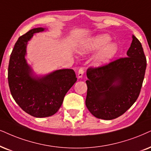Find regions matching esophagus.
Returning a JSON list of instances; mask_svg holds the SVG:
<instances>
[{"label":"esophagus","mask_w":151,"mask_h":151,"mask_svg":"<svg viewBox=\"0 0 151 151\" xmlns=\"http://www.w3.org/2000/svg\"><path fill=\"white\" fill-rule=\"evenodd\" d=\"M83 72H84V70H83V69L82 68H79V71H78V78L79 79H80V78H82V77H83Z\"/></svg>","instance_id":"34e87169"}]
</instances>
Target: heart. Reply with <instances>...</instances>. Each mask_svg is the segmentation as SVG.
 <instances>
[{"instance_id":"obj_1","label":"heart","mask_w":151,"mask_h":151,"mask_svg":"<svg viewBox=\"0 0 151 151\" xmlns=\"http://www.w3.org/2000/svg\"><path fill=\"white\" fill-rule=\"evenodd\" d=\"M111 38L107 34H100L83 42L79 46L81 53H88L101 49L95 55L93 65L100 67L109 63L118 52V46L115 43H109Z\"/></svg>"}]
</instances>
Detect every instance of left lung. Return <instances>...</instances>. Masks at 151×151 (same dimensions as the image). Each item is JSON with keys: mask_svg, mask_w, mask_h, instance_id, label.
Segmentation results:
<instances>
[{"mask_svg": "<svg viewBox=\"0 0 151 151\" xmlns=\"http://www.w3.org/2000/svg\"><path fill=\"white\" fill-rule=\"evenodd\" d=\"M146 68L142 44L132 35L127 57L87 70L86 105L89 111L104 120L123 115L138 98Z\"/></svg>", "mask_w": 151, "mask_h": 151, "instance_id": "1", "label": "left lung"}]
</instances>
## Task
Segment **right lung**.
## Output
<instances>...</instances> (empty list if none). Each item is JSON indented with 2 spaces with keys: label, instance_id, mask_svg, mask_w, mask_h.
Here are the masks:
<instances>
[{
  "label": "right lung",
  "instance_id": "obj_1",
  "mask_svg": "<svg viewBox=\"0 0 151 151\" xmlns=\"http://www.w3.org/2000/svg\"><path fill=\"white\" fill-rule=\"evenodd\" d=\"M45 30L33 28L19 37L8 66V83L12 98L25 112L36 118L56 114L65 95L77 80L72 69L56 70L42 77L33 75L25 58L26 46L34 33Z\"/></svg>",
  "mask_w": 151,
  "mask_h": 151
}]
</instances>
